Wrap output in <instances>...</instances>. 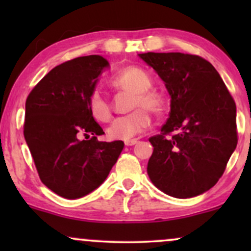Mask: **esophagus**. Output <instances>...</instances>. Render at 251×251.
I'll use <instances>...</instances> for the list:
<instances>
[{"mask_svg": "<svg viewBox=\"0 0 251 251\" xmlns=\"http://www.w3.org/2000/svg\"><path fill=\"white\" fill-rule=\"evenodd\" d=\"M138 143V139H127V140H125V142H124V144H125L126 146H132V145H134V144H137Z\"/></svg>", "mask_w": 251, "mask_h": 251, "instance_id": "esophagus-1", "label": "esophagus"}]
</instances>
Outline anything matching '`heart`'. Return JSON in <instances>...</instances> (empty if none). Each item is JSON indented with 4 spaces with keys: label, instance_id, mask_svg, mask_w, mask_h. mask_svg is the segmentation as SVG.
I'll return each mask as SVG.
<instances>
[{
    "label": "heart",
    "instance_id": "b5f03b06",
    "mask_svg": "<svg viewBox=\"0 0 251 251\" xmlns=\"http://www.w3.org/2000/svg\"><path fill=\"white\" fill-rule=\"evenodd\" d=\"M112 86L122 91L132 92L128 108L129 113L117 118L107 129L111 139H131L143 133L151 124V117L148 108L153 113H159L164 107L163 98L153 89L151 76L139 67L129 66L124 68L111 79ZM88 111L97 122H108L112 117V108L107 100L98 91H94L88 98Z\"/></svg>",
    "mask_w": 251,
    "mask_h": 251
}]
</instances>
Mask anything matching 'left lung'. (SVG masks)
Instances as JSON below:
<instances>
[{"instance_id":"8db88e82","label":"left lung","mask_w":251,"mask_h":251,"mask_svg":"<svg viewBox=\"0 0 251 251\" xmlns=\"http://www.w3.org/2000/svg\"><path fill=\"white\" fill-rule=\"evenodd\" d=\"M171 96L159 134L150 138L152 183L166 195L190 198L208 191L224 174L237 145L236 103L214 66L184 53H144Z\"/></svg>"}]
</instances>
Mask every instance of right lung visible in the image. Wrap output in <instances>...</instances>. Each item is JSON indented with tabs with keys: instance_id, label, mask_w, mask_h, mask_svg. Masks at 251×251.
<instances>
[{
	"instance_id": "right-lung-1",
	"label": "right lung",
	"mask_w": 251,
	"mask_h": 251,
	"mask_svg": "<svg viewBox=\"0 0 251 251\" xmlns=\"http://www.w3.org/2000/svg\"><path fill=\"white\" fill-rule=\"evenodd\" d=\"M107 60L80 56L56 66L25 100L24 134L40 179L68 200L83 197L107 178L124 143L99 142L102 128L88 111V98ZM83 134H92L81 141Z\"/></svg>"
}]
</instances>
